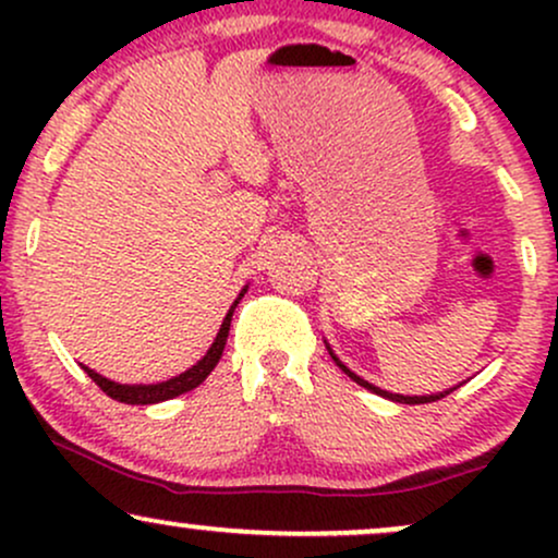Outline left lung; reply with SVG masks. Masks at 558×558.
I'll use <instances>...</instances> for the list:
<instances>
[{
  "label": "left lung",
  "mask_w": 558,
  "mask_h": 558,
  "mask_svg": "<svg viewBox=\"0 0 558 558\" xmlns=\"http://www.w3.org/2000/svg\"><path fill=\"white\" fill-rule=\"evenodd\" d=\"M328 351H330V345H328ZM330 356H332V362H336L338 367H341L343 373L351 377V380H356V383H360V386H364V388H367V390H373V393H380V396H386V399H390V401H399V403H430V401H438V399H444V396L451 393V390H446V393H438V396H399V393H388V390H380V388H375L373 383L362 380L360 375H354V373H351V369L345 367V364H343L341 360H338V356L332 354V351H330Z\"/></svg>",
  "instance_id": "8db88e82"
}]
</instances>
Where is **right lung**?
<instances>
[{
	"instance_id": "add662e5",
	"label": "right lung",
	"mask_w": 558,
	"mask_h": 558,
	"mask_svg": "<svg viewBox=\"0 0 558 558\" xmlns=\"http://www.w3.org/2000/svg\"><path fill=\"white\" fill-rule=\"evenodd\" d=\"M243 291H246V288H243ZM243 291L239 293V299L233 301V306H230V310H228V315H226V319H222V325H220V332H217L215 343L209 345L207 354H204L202 360L194 364V367L185 369V373H181L178 377H170V380L157 383V386H120V383L107 380V377H101L99 373H94V369H88V367H83V373L92 377L96 386L105 390V393L110 396V399L120 401V403H141V407H144V403H159V401L175 399V396L185 393V390H194L198 383H204V377L213 373L215 364L220 362L222 349H226V341H228L230 317H233V310H235V306H239Z\"/></svg>"
}]
</instances>
